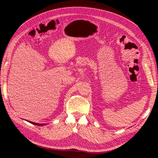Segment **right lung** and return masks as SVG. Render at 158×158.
I'll use <instances>...</instances> for the list:
<instances>
[{"label":"right lung","instance_id":"obj_1","mask_svg":"<svg viewBox=\"0 0 158 158\" xmlns=\"http://www.w3.org/2000/svg\"><path fill=\"white\" fill-rule=\"evenodd\" d=\"M30 122V123L33 124V125H35L37 126H43V125H45V124H39V123H33V122H31V121H28Z\"/></svg>","mask_w":158,"mask_h":158}]
</instances>
